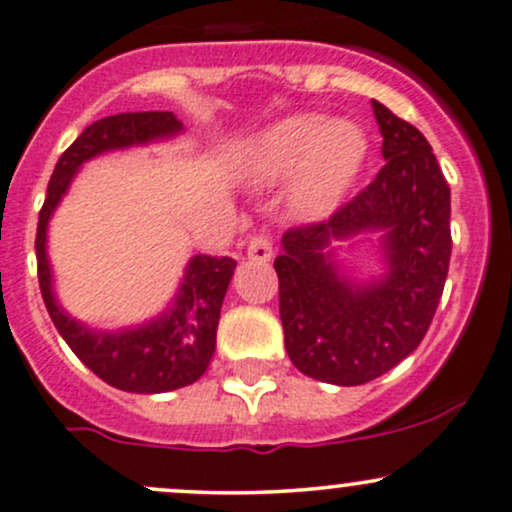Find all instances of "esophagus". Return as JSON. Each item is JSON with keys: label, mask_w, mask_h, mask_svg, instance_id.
<instances>
[{"label": "esophagus", "mask_w": 512, "mask_h": 512, "mask_svg": "<svg viewBox=\"0 0 512 512\" xmlns=\"http://www.w3.org/2000/svg\"><path fill=\"white\" fill-rule=\"evenodd\" d=\"M247 257L257 262H270L272 260V240L265 233L252 235L247 242Z\"/></svg>", "instance_id": "34e87169"}]
</instances>
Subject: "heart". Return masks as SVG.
Returning <instances> with one entry per match:
<instances>
[{"instance_id": "1", "label": "heart", "mask_w": 512, "mask_h": 512, "mask_svg": "<svg viewBox=\"0 0 512 512\" xmlns=\"http://www.w3.org/2000/svg\"><path fill=\"white\" fill-rule=\"evenodd\" d=\"M370 139L348 117L289 115L242 147L238 174L247 186L270 188L289 180L287 208L297 220H324L338 211L365 169Z\"/></svg>"}]
</instances>
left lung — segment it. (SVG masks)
Masks as SVG:
<instances>
[{
    "mask_svg": "<svg viewBox=\"0 0 512 512\" xmlns=\"http://www.w3.org/2000/svg\"><path fill=\"white\" fill-rule=\"evenodd\" d=\"M385 166L324 223L282 235L274 260L289 360L309 378L363 385L422 343L451 257V193L424 134L373 100ZM379 235L386 272L353 280L335 245Z\"/></svg>",
    "mask_w": 512,
    "mask_h": 512,
    "instance_id": "obj_1",
    "label": "left lung"
}]
</instances>
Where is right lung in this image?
<instances>
[{"label": "right lung", "mask_w": 512, "mask_h": 512, "mask_svg": "<svg viewBox=\"0 0 512 512\" xmlns=\"http://www.w3.org/2000/svg\"><path fill=\"white\" fill-rule=\"evenodd\" d=\"M179 132H184V122L174 112H120L93 122L58 159L39 213L36 260L48 316L85 368L125 392L154 395L179 390L206 373L215 353L220 306L238 262L230 257H191L179 292L159 316L120 331H98L68 314L53 294V272L46 252L48 220L85 161L115 149L171 139Z\"/></svg>", "instance_id": "right-lung-1"}]
</instances>
